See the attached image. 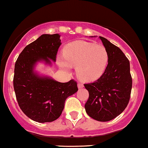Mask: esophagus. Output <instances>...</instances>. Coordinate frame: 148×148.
I'll return each mask as SVG.
<instances>
[{"instance_id": "esophagus-1", "label": "esophagus", "mask_w": 148, "mask_h": 148, "mask_svg": "<svg viewBox=\"0 0 148 148\" xmlns=\"http://www.w3.org/2000/svg\"><path fill=\"white\" fill-rule=\"evenodd\" d=\"M77 86H78L79 89H81V88L84 87V84L82 83H78V84H77Z\"/></svg>"}]
</instances>
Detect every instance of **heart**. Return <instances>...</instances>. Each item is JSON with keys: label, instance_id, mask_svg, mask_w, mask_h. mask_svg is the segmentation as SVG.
<instances>
[{"label": "heart", "instance_id": "heart-1", "mask_svg": "<svg viewBox=\"0 0 148 148\" xmlns=\"http://www.w3.org/2000/svg\"><path fill=\"white\" fill-rule=\"evenodd\" d=\"M64 58H58V64L66 71L77 67V75L84 82H93L104 74L109 62V54L104 46L77 41L65 46Z\"/></svg>", "mask_w": 148, "mask_h": 148}]
</instances>
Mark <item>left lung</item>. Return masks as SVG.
<instances>
[{
	"label": "left lung",
	"instance_id": "obj_1",
	"mask_svg": "<svg viewBox=\"0 0 148 148\" xmlns=\"http://www.w3.org/2000/svg\"><path fill=\"white\" fill-rule=\"evenodd\" d=\"M99 38L108 52V64L97 81L84 84L89 95L84 107L94 120L107 122L117 117L127 106L132 81L130 62L123 52L107 38Z\"/></svg>",
	"mask_w": 148,
	"mask_h": 148
}]
</instances>
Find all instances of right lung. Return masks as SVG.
I'll return each mask as SVG.
<instances>
[{
    "mask_svg": "<svg viewBox=\"0 0 148 148\" xmlns=\"http://www.w3.org/2000/svg\"><path fill=\"white\" fill-rule=\"evenodd\" d=\"M61 44L59 34H43L24 48L15 64L13 87L16 99L23 112L36 122L57 120L66 98L78 90L74 80L59 82L35 71L38 62L51 66V61L56 62Z\"/></svg>",
    "mask_w": 148,
    "mask_h": 148,
    "instance_id": "right-lung-1",
    "label": "right lung"
}]
</instances>
